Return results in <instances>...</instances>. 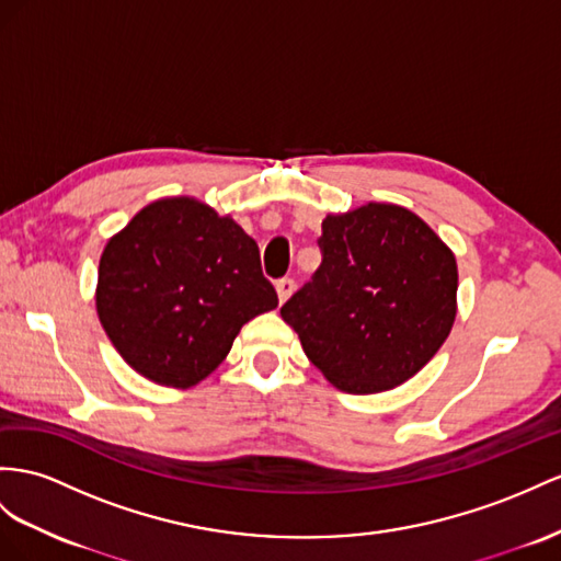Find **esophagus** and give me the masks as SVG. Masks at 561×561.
<instances>
[{"instance_id": "34e87169", "label": "esophagus", "mask_w": 561, "mask_h": 561, "mask_svg": "<svg viewBox=\"0 0 561 561\" xmlns=\"http://www.w3.org/2000/svg\"><path fill=\"white\" fill-rule=\"evenodd\" d=\"M275 289H277V296H279V304H286V300L291 298V294H294V289H296V284H294V279L284 277V279H279V282L275 284Z\"/></svg>"}]
</instances>
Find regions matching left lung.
<instances>
[{"mask_svg":"<svg viewBox=\"0 0 561 561\" xmlns=\"http://www.w3.org/2000/svg\"><path fill=\"white\" fill-rule=\"evenodd\" d=\"M322 265L282 306L308 360L336 389L405 383L438 353L457 314V261L420 215L369 204L322 220Z\"/></svg>","mask_w":561,"mask_h":561,"instance_id":"obj_1","label":"left lung"}]
</instances>
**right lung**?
Wrapping results in <instances>:
<instances>
[{
  "mask_svg": "<svg viewBox=\"0 0 561 561\" xmlns=\"http://www.w3.org/2000/svg\"><path fill=\"white\" fill-rule=\"evenodd\" d=\"M94 300L123 360L170 389L213 375L241 327L277 308L257 243L194 196L151 201L106 241Z\"/></svg>",
  "mask_w": 561,
  "mask_h": 561,
  "instance_id": "right-lung-1",
  "label": "right lung"
}]
</instances>
